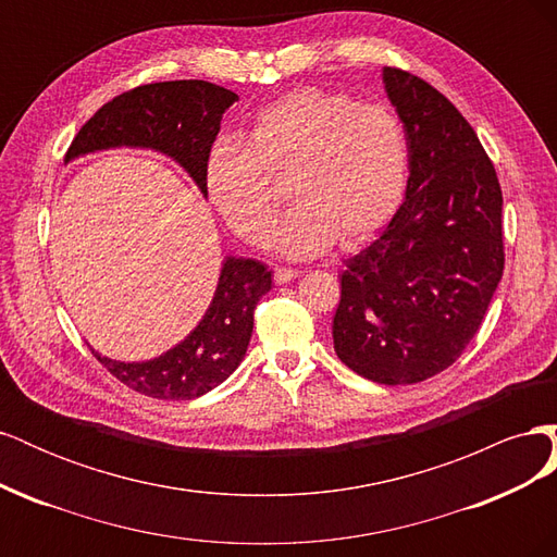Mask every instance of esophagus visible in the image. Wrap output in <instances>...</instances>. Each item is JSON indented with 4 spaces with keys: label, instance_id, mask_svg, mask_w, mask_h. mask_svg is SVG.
Here are the masks:
<instances>
[{
    "label": "esophagus",
    "instance_id": "obj_1",
    "mask_svg": "<svg viewBox=\"0 0 557 557\" xmlns=\"http://www.w3.org/2000/svg\"><path fill=\"white\" fill-rule=\"evenodd\" d=\"M297 276H299L297 269H285V267H281V269H276V272H274V281H276V283H288V281L297 278Z\"/></svg>",
    "mask_w": 557,
    "mask_h": 557
}]
</instances>
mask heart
I'll list each match as a JSON object with an SVG mask.
<instances>
[{"label": "heart", "instance_id": "1", "mask_svg": "<svg viewBox=\"0 0 557 557\" xmlns=\"http://www.w3.org/2000/svg\"><path fill=\"white\" fill-rule=\"evenodd\" d=\"M297 205L276 248L313 258L336 239L352 248L393 221L409 185V141L397 113L342 92L299 88L267 104L244 141H218L205 164L209 201L252 246L274 237L288 181Z\"/></svg>", "mask_w": 557, "mask_h": 557}]
</instances>
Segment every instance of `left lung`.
<instances>
[{"label":"left lung","instance_id":"obj_1","mask_svg":"<svg viewBox=\"0 0 557 557\" xmlns=\"http://www.w3.org/2000/svg\"><path fill=\"white\" fill-rule=\"evenodd\" d=\"M409 141V185L379 237L346 260L332 336L383 385L444 372L479 332L504 269L502 188L462 113L430 83L383 66Z\"/></svg>","mask_w":557,"mask_h":557}]
</instances>
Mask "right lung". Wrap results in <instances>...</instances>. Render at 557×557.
I'll use <instances>...</instances> for the list:
<instances>
[{
  "mask_svg": "<svg viewBox=\"0 0 557 557\" xmlns=\"http://www.w3.org/2000/svg\"><path fill=\"white\" fill-rule=\"evenodd\" d=\"M237 95L209 81H164L113 97L81 127L64 164L109 148H148L178 162L207 197L205 164ZM272 290V272L227 256L207 313L181 344L144 362L92 356L132 391L156 399H195L221 385L246 356L252 311Z\"/></svg>",
  "mask_w": 557,
  "mask_h": 557,
  "instance_id": "obj_1",
  "label": "right lung"
}]
</instances>
